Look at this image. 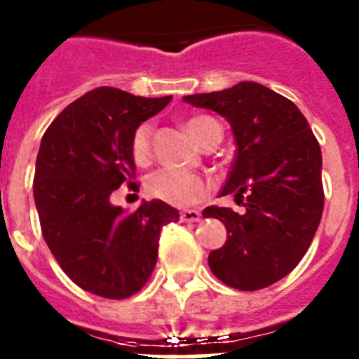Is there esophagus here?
<instances>
[{
  "instance_id": "1",
  "label": "esophagus",
  "mask_w": 359,
  "mask_h": 359,
  "mask_svg": "<svg viewBox=\"0 0 359 359\" xmlns=\"http://www.w3.org/2000/svg\"><path fill=\"white\" fill-rule=\"evenodd\" d=\"M180 219H182V223H198L201 221V214L198 210H183L180 214Z\"/></svg>"
}]
</instances>
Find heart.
Listing matches in <instances>:
<instances>
[{"label": "heart", "instance_id": "heart-1", "mask_svg": "<svg viewBox=\"0 0 359 359\" xmlns=\"http://www.w3.org/2000/svg\"><path fill=\"white\" fill-rule=\"evenodd\" d=\"M185 129L196 145L201 147L212 135L221 136V126L208 116H194L185 122ZM152 128L142 123L133 136V158L136 163H147L151 158ZM149 196L169 203L172 207H192L210 192V183L199 174L183 172L174 169H160L152 172L145 182Z\"/></svg>", "mask_w": 359, "mask_h": 359}]
</instances>
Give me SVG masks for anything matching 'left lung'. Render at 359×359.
I'll return each instance as SVG.
<instances>
[{
    "instance_id": "1",
    "label": "left lung",
    "mask_w": 359,
    "mask_h": 359,
    "mask_svg": "<svg viewBox=\"0 0 359 359\" xmlns=\"http://www.w3.org/2000/svg\"><path fill=\"white\" fill-rule=\"evenodd\" d=\"M230 123L236 158L219 196L244 212L208 207L226 228L223 248L208 255L212 273L241 291L268 287L293 271L323 212L322 151L306 116L286 97L244 81L223 91L183 97Z\"/></svg>"
}]
</instances>
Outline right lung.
<instances>
[{"label": "right lung", "instance_id": "1", "mask_svg": "<svg viewBox=\"0 0 359 359\" xmlns=\"http://www.w3.org/2000/svg\"><path fill=\"white\" fill-rule=\"evenodd\" d=\"M170 98L100 86L65 107L41 140L34 201L43 237L62 271L97 297L138 293L156 266L161 228L180 221L160 199L133 214L111 203L123 183L138 189L133 136Z\"/></svg>", "mask_w": 359, "mask_h": 359}]
</instances>
